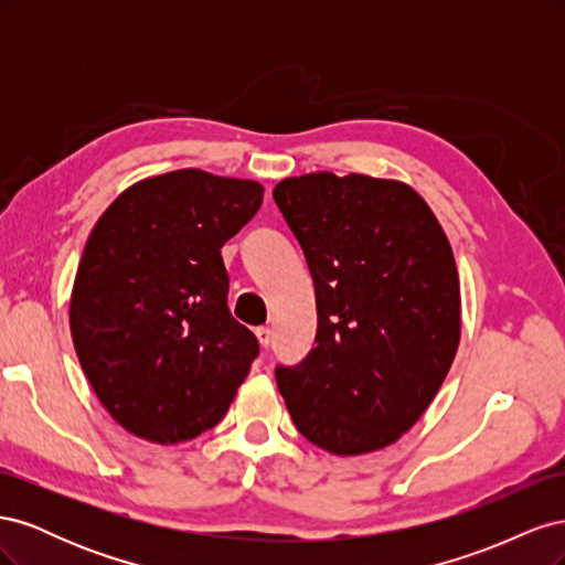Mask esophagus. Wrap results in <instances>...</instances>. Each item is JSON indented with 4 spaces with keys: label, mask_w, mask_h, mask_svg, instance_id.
<instances>
[{
    "label": "esophagus",
    "mask_w": 565,
    "mask_h": 565,
    "mask_svg": "<svg viewBox=\"0 0 565 565\" xmlns=\"http://www.w3.org/2000/svg\"><path fill=\"white\" fill-rule=\"evenodd\" d=\"M256 339H259V344H262L264 349H268V347H270V339H273L270 328H256Z\"/></svg>",
    "instance_id": "1"
}]
</instances>
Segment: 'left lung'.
I'll list each match as a JSON object with an SVG mask.
<instances>
[{
	"label": "left lung",
	"instance_id": "8db88e82",
	"mask_svg": "<svg viewBox=\"0 0 565 565\" xmlns=\"http://www.w3.org/2000/svg\"><path fill=\"white\" fill-rule=\"evenodd\" d=\"M273 200L309 264L318 330L276 382L303 438L334 455L391 446L429 407L459 347V278L413 188L363 174L285 179Z\"/></svg>",
	"mask_w": 565,
	"mask_h": 565
}]
</instances>
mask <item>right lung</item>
Segmentation results:
<instances>
[{
    "label": "right lung",
    "instance_id": "add662e5",
    "mask_svg": "<svg viewBox=\"0 0 565 565\" xmlns=\"http://www.w3.org/2000/svg\"><path fill=\"white\" fill-rule=\"evenodd\" d=\"M264 202L256 181L179 169L127 188L96 221L71 299L79 365L134 436L212 429L259 355L228 311L221 259Z\"/></svg>",
    "mask_w": 565,
    "mask_h": 565
}]
</instances>
